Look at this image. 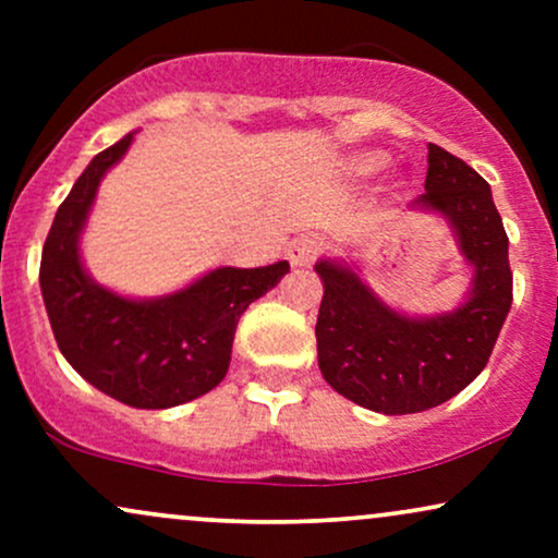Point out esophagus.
Wrapping results in <instances>:
<instances>
[{"mask_svg":"<svg viewBox=\"0 0 558 558\" xmlns=\"http://www.w3.org/2000/svg\"><path fill=\"white\" fill-rule=\"evenodd\" d=\"M319 252H323V239L315 233L299 235V239H293L291 243H288V259H291V265H296V267L312 265V262L317 259Z\"/></svg>","mask_w":558,"mask_h":558,"instance_id":"34e87169","label":"esophagus"}]
</instances>
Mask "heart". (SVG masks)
Wrapping results in <instances>:
<instances>
[{
	"instance_id": "obj_1",
	"label": "heart",
	"mask_w": 558,
	"mask_h": 558,
	"mask_svg": "<svg viewBox=\"0 0 558 558\" xmlns=\"http://www.w3.org/2000/svg\"><path fill=\"white\" fill-rule=\"evenodd\" d=\"M383 165H386V159H383V157H373V159H369V162H367V170H380Z\"/></svg>"
}]
</instances>
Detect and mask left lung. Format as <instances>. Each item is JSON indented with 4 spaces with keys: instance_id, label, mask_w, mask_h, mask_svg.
Returning <instances> with one entry per match:
<instances>
[{
    "instance_id": "8db88e82",
    "label": "left lung",
    "mask_w": 558,
    "mask_h": 558,
    "mask_svg": "<svg viewBox=\"0 0 558 558\" xmlns=\"http://www.w3.org/2000/svg\"><path fill=\"white\" fill-rule=\"evenodd\" d=\"M417 204L448 217L475 267L470 299L457 312L399 315L345 267L328 259L315 267L325 286L315 328L323 377L349 401L383 414L425 412L470 386L511 310L509 239L490 185L464 159L430 144Z\"/></svg>"
}]
</instances>
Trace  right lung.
<instances>
[{"instance_id": "right-lung-1", "label": "right lung", "mask_w": 558, "mask_h": 558, "mask_svg": "<svg viewBox=\"0 0 558 558\" xmlns=\"http://www.w3.org/2000/svg\"><path fill=\"white\" fill-rule=\"evenodd\" d=\"M133 133L99 151L57 209L41 252V296L62 356L81 377L136 409H168L220 386L235 325L254 299L288 272L217 267L172 296L123 299L96 286L81 265L78 235L101 175L125 155Z\"/></svg>"}]
</instances>
